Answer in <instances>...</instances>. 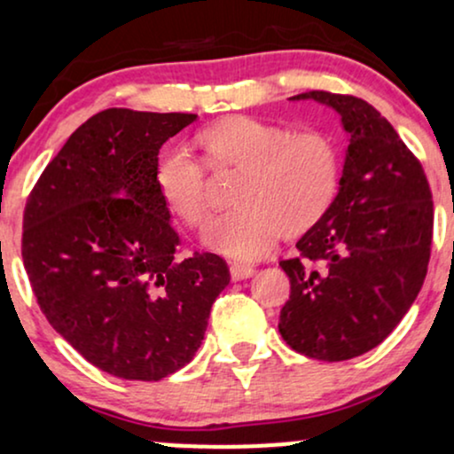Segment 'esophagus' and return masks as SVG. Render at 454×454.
<instances>
[{"mask_svg": "<svg viewBox=\"0 0 454 454\" xmlns=\"http://www.w3.org/2000/svg\"><path fill=\"white\" fill-rule=\"evenodd\" d=\"M254 269L252 264H245V262H232L231 264V278L234 279V281H239V279H247V278H252L254 275Z\"/></svg>", "mask_w": 454, "mask_h": 454, "instance_id": "1", "label": "esophagus"}]
</instances>
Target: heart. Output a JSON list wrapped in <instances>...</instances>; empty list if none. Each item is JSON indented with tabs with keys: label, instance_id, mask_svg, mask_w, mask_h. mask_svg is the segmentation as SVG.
<instances>
[{
	"label": "heart",
	"instance_id": "b5f03b06",
	"mask_svg": "<svg viewBox=\"0 0 454 454\" xmlns=\"http://www.w3.org/2000/svg\"><path fill=\"white\" fill-rule=\"evenodd\" d=\"M202 161L190 151L170 149L155 168V185L166 209L187 226L209 217L207 170H239L232 211L207 226L202 241L228 258H260L284 234L303 237L335 202L341 151L325 129L293 132L256 117H226L196 132Z\"/></svg>",
	"mask_w": 454,
	"mask_h": 454
}]
</instances>
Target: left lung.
<instances>
[{
  "mask_svg": "<svg viewBox=\"0 0 454 454\" xmlns=\"http://www.w3.org/2000/svg\"><path fill=\"white\" fill-rule=\"evenodd\" d=\"M341 114L350 145L335 202L279 267L290 278L279 333L317 361H348L382 343L419 296L434 237V200L416 155L361 98L305 91Z\"/></svg>",
  "mask_w": 454,
  "mask_h": 454,
  "instance_id": "left-lung-1",
  "label": "left lung"
}]
</instances>
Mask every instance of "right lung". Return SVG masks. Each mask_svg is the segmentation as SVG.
Returning <instances> with one entry per match:
<instances>
[{
  "label": "right lung",
  "mask_w": 454,
  "mask_h": 454,
  "mask_svg": "<svg viewBox=\"0 0 454 454\" xmlns=\"http://www.w3.org/2000/svg\"><path fill=\"white\" fill-rule=\"evenodd\" d=\"M192 113L106 108L66 140L23 213V264L51 326L102 372L158 380L194 358L231 281L217 254L179 258L155 185Z\"/></svg>",
  "instance_id": "obj_1"
}]
</instances>
